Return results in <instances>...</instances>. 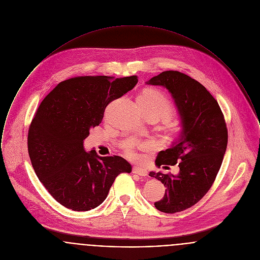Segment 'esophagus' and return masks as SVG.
<instances>
[{
	"label": "esophagus",
	"instance_id": "obj_1",
	"mask_svg": "<svg viewBox=\"0 0 260 260\" xmlns=\"http://www.w3.org/2000/svg\"><path fill=\"white\" fill-rule=\"evenodd\" d=\"M132 172L135 174L141 175V176H147L148 175V171L146 169H143V168H133Z\"/></svg>",
	"mask_w": 260,
	"mask_h": 260
}]
</instances>
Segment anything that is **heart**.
Masks as SVG:
<instances>
[{"instance_id":"obj_1","label":"heart","mask_w":260,"mask_h":260,"mask_svg":"<svg viewBox=\"0 0 260 260\" xmlns=\"http://www.w3.org/2000/svg\"><path fill=\"white\" fill-rule=\"evenodd\" d=\"M137 103L142 110H152L160 114V116L170 117L173 113V105L168 96L156 89H146L139 94ZM145 144L144 147H147ZM125 156L131 160H137L139 158L138 147L129 144L124 148Z\"/></svg>"}]
</instances>
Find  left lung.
<instances>
[{
  "label": "left lung",
  "mask_w": 260,
  "mask_h": 260,
  "mask_svg": "<svg viewBox=\"0 0 260 260\" xmlns=\"http://www.w3.org/2000/svg\"><path fill=\"white\" fill-rule=\"evenodd\" d=\"M166 87L181 118L179 139L160 151L156 165H178L179 173L151 172L167 187L155 202L160 212L173 214L192 207L211 188L221 168L228 144L224 114L213 95L196 80L178 71H165L147 82Z\"/></svg>",
  "instance_id": "1"
}]
</instances>
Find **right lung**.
<instances>
[{
    "instance_id": "1",
    "label": "right lung",
    "mask_w": 260,
    "mask_h": 260,
    "mask_svg": "<svg viewBox=\"0 0 260 260\" xmlns=\"http://www.w3.org/2000/svg\"><path fill=\"white\" fill-rule=\"evenodd\" d=\"M137 83V76L75 77L58 84L41 102L28 130V154L38 179L64 207L100 206L116 176L131 173L121 156L86 152L84 140L102 123L108 104Z\"/></svg>"
}]
</instances>
